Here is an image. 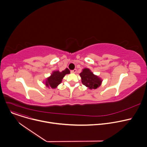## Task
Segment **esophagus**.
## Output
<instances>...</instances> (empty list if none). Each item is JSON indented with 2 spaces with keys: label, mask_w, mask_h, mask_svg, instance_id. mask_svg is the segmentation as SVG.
I'll return each instance as SVG.
<instances>
[{
  "label": "esophagus",
  "mask_w": 147,
  "mask_h": 147,
  "mask_svg": "<svg viewBox=\"0 0 147 147\" xmlns=\"http://www.w3.org/2000/svg\"><path fill=\"white\" fill-rule=\"evenodd\" d=\"M77 72V70L76 69H74L73 70H71V73H76Z\"/></svg>",
  "instance_id": "34e87169"
}]
</instances>
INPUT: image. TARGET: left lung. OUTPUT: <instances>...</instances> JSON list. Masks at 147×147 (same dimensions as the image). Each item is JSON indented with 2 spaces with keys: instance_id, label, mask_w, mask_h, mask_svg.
Here are the masks:
<instances>
[{
  "instance_id": "8db88e82",
  "label": "left lung",
  "mask_w": 147,
  "mask_h": 147,
  "mask_svg": "<svg viewBox=\"0 0 147 147\" xmlns=\"http://www.w3.org/2000/svg\"><path fill=\"white\" fill-rule=\"evenodd\" d=\"M83 85L91 90L96 89L100 86L102 80L98 76H95L89 69H84L80 74Z\"/></svg>"
}]
</instances>
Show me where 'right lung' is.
<instances>
[{"mask_svg":"<svg viewBox=\"0 0 147 147\" xmlns=\"http://www.w3.org/2000/svg\"><path fill=\"white\" fill-rule=\"evenodd\" d=\"M70 73L68 69H66L65 70L60 72L59 71H53L52 75L47 78L45 82V84L47 87L55 88L59 84L61 83L63 78L67 74Z\"/></svg>","mask_w":147,"mask_h":147,"instance_id":"1","label":"right lung"}]
</instances>
